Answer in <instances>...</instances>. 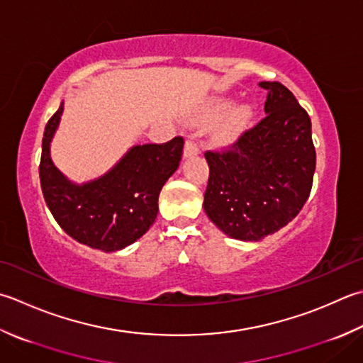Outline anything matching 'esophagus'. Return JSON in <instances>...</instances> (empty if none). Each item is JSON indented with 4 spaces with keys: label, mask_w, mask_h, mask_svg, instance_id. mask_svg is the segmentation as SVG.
I'll list each match as a JSON object with an SVG mask.
<instances>
[{
    "label": "esophagus",
    "mask_w": 363,
    "mask_h": 363,
    "mask_svg": "<svg viewBox=\"0 0 363 363\" xmlns=\"http://www.w3.org/2000/svg\"><path fill=\"white\" fill-rule=\"evenodd\" d=\"M200 154V147L195 143L194 140H187L186 145H184V157H191V155Z\"/></svg>",
    "instance_id": "esophagus-1"
}]
</instances>
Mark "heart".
<instances>
[{
  "instance_id": "b5f03b06",
  "label": "heart",
  "mask_w": 363,
  "mask_h": 363,
  "mask_svg": "<svg viewBox=\"0 0 363 363\" xmlns=\"http://www.w3.org/2000/svg\"><path fill=\"white\" fill-rule=\"evenodd\" d=\"M231 105L233 102L228 101V99H217V101L212 102L208 108H206L204 118L208 121H217L231 109ZM250 119H252L250 106L248 105L238 106V108L232 110L228 116L220 121L214 130V140L222 146L231 145L233 141H236L239 138V135L245 130V127L248 125V123H250Z\"/></svg>"
}]
</instances>
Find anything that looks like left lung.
<instances>
[{"label": "left lung", "instance_id": "left-lung-1", "mask_svg": "<svg viewBox=\"0 0 363 363\" xmlns=\"http://www.w3.org/2000/svg\"><path fill=\"white\" fill-rule=\"evenodd\" d=\"M259 86L267 91L264 119L228 151L204 154V212L226 236L245 242H258L299 214L316 167L307 111L281 83Z\"/></svg>", "mask_w": 363, "mask_h": 363}]
</instances>
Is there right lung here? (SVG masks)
<instances>
[{
	"instance_id": "1",
	"label": "right lung",
	"mask_w": 363,
	"mask_h": 363,
	"mask_svg": "<svg viewBox=\"0 0 363 363\" xmlns=\"http://www.w3.org/2000/svg\"><path fill=\"white\" fill-rule=\"evenodd\" d=\"M64 102L50 118L42 138L40 187L50 212L77 242L102 252H118L151 228L159 212V195L179 167L184 140L163 145H137L97 179H67L50 157Z\"/></svg>"
}]
</instances>
